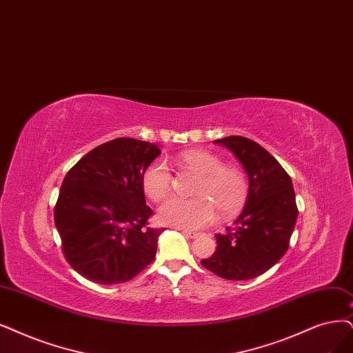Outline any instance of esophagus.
<instances>
[{
  "label": "esophagus",
  "mask_w": 353,
  "mask_h": 353,
  "mask_svg": "<svg viewBox=\"0 0 353 353\" xmlns=\"http://www.w3.org/2000/svg\"><path fill=\"white\" fill-rule=\"evenodd\" d=\"M181 234H183V236L188 237V239H196V237H199V232L189 231V230H183V231H181Z\"/></svg>",
  "instance_id": "obj_1"
}]
</instances>
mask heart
<instances>
[{"instance_id":"b5f03b06","label":"heart","mask_w":353,"mask_h":353,"mask_svg":"<svg viewBox=\"0 0 353 353\" xmlns=\"http://www.w3.org/2000/svg\"><path fill=\"white\" fill-rule=\"evenodd\" d=\"M180 163L199 174L193 194L198 198H172L159 208V219L165 225L183 230H199L211 224L219 214L228 216L239 211L249 192L245 174L234 165H224L218 155L189 150L180 155ZM142 189L152 201H161L172 190L173 176L163 160H155L142 177Z\"/></svg>"}]
</instances>
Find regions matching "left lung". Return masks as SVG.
Returning a JSON list of instances; mask_svg holds the SVG:
<instances>
[{
	"label": "left lung",
	"mask_w": 353,
	"mask_h": 353,
	"mask_svg": "<svg viewBox=\"0 0 353 353\" xmlns=\"http://www.w3.org/2000/svg\"><path fill=\"white\" fill-rule=\"evenodd\" d=\"M214 143L228 148L241 163L249 193L234 228L216 234L215 253L201 263L228 281L253 279L288 250L298 215L292 180L275 157L249 138L232 135Z\"/></svg>",
	"instance_id": "8db88e82"
}]
</instances>
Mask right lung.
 <instances>
[{
  "instance_id": "add662e5",
  "label": "right lung",
  "mask_w": 353,
  "mask_h": 353,
  "mask_svg": "<svg viewBox=\"0 0 353 353\" xmlns=\"http://www.w3.org/2000/svg\"><path fill=\"white\" fill-rule=\"evenodd\" d=\"M160 154L147 141L117 138L91 150L65 176L55 225L65 259L81 276L121 283L154 260L163 228L147 227L152 210L141 177Z\"/></svg>"
}]
</instances>
